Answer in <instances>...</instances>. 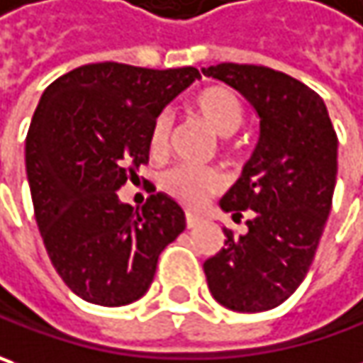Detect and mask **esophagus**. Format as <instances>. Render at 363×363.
<instances>
[{
  "instance_id": "obj_1",
  "label": "esophagus",
  "mask_w": 363,
  "mask_h": 363,
  "mask_svg": "<svg viewBox=\"0 0 363 363\" xmlns=\"http://www.w3.org/2000/svg\"><path fill=\"white\" fill-rule=\"evenodd\" d=\"M184 221H186V228L193 229V228H197L199 223H201V217H199V215H195V213L186 211L184 213Z\"/></svg>"
}]
</instances>
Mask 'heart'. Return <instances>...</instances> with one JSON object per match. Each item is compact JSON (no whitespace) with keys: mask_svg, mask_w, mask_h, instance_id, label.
Returning <instances> with one entry per match:
<instances>
[{"mask_svg":"<svg viewBox=\"0 0 363 363\" xmlns=\"http://www.w3.org/2000/svg\"><path fill=\"white\" fill-rule=\"evenodd\" d=\"M191 111L203 119L217 135H231L244 121V105L235 91L223 85L201 89L191 99ZM170 116L160 111L152 119L148 150L152 156H164L170 142ZM162 191L189 207H197L225 186V177L215 166L179 164L166 170L160 179Z\"/></svg>","mask_w":363,"mask_h":363,"instance_id":"b5f03b06","label":"heart"}]
</instances>
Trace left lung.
<instances>
[{
    "mask_svg": "<svg viewBox=\"0 0 363 363\" xmlns=\"http://www.w3.org/2000/svg\"><path fill=\"white\" fill-rule=\"evenodd\" d=\"M203 74L238 89L260 116V140L221 209L250 215L223 229L225 247L205 260L213 298L238 313L282 305L305 280L331 211L337 134L323 99L286 72L221 62Z\"/></svg>",
    "mask_w": 363,
    "mask_h": 363,
    "instance_id": "obj_1",
    "label": "left lung"
}]
</instances>
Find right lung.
Masks as SVG:
<instances>
[{"mask_svg":"<svg viewBox=\"0 0 363 363\" xmlns=\"http://www.w3.org/2000/svg\"><path fill=\"white\" fill-rule=\"evenodd\" d=\"M201 74L93 62L58 77L26 135V172L48 258L77 296L121 307L150 289L158 256L184 229L182 209L154 193L134 209L118 189L148 164L152 119Z\"/></svg>","mask_w":363,"mask_h":363,"instance_id":"add662e5","label":"right lung"}]
</instances>
